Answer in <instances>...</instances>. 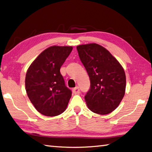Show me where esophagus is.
I'll list each match as a JSON object with an SVG mask.
<instances>
[{
  "mask_svg": "<svg viewBox=\"0 0 152 152\" xmlns=\"http://www.w3.org/2000/svg\"><path fill=\"white\" fill-rule=\"evenodd\" d=\"M72 92H73V93H75V94H78L80 92V88H79V87L76 86V87L72 89Z\"/></svg>",
  "mask_w": 152,
  "mask_h": 152,
  "instance_id": "34e87169",
  "label": "esophagus"
}]
</instances>
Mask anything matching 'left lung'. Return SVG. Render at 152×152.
Returning a JSON list of instances; mask_svg holds the SVG:
<instances>
[{"label":"left lung","mask_w":152,"mask_h":152,"mask_svg":"<svg viewBox=\"0 0 152 152\" xmlns=\"http://www.w3.org/2000/svg\"><path fill=\"white\" fill-rule=\"evenodd\" d=\"M89 76L91 87L85 99L92 112L105 115L119 106L125 93L126 75L119 62L97 44L76 47Z\"/></svg>","instance_id":"left-lung-1"}]
</instances>
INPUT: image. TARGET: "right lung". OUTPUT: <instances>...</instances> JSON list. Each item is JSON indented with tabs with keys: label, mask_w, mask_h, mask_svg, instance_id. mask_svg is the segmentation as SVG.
Returning a JSON list of instances; mask_svg holds the SVG:
<instances>
[{
	"label": "right lung",
	"mask_w": 152,
	"mask_h": 152,
	"mask_svg": "<svg viewBox=\"0 0 152 152\" xmlns=\"http://www.w3.org/2000/svg\"><path fill=\"white\" fill-rule=\"evenodd\" d=\"M72 50L71 46L49 47L39 54L27 71V94L43 115H58L67 107L72 92L65 86L60 70Z\"/></svg>",
	"instance_id": "right-lung-1"
}]
</instances>
